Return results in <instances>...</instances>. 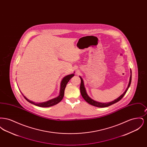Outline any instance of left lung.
I'll return each mask as SVG.
<instances>
[{
	"label": "left lung",
	"instance_id": "1",
	"mask_svg": "<svg viewBox=\"0 0 147 147\" xmlns=\"http://www.w3.org/2000/svg\"><path fill=\"white\" fill-rule=\"evenodd\" d=\"M80 78V79H81V83H80V93H81V95L82 96V97L83 98L84 100L88 102L89 103V104L92 105V106H96V107H108L109 106H111V105H113L115 103H116L117 102L119 101L120 100L122 99V98H123L124 96V95H125V94L126 93V92L128 90L131 83V80H132V71L131 70V76H130V79H129V84L128 85V87L126 89V91L124 92V93L123 94H122L119 98H117V99L115 100L114 101H113L112 102H110L109 103H101V102H98L97 101H95L94 100H93L92 99H91V98H90L86 92L85 90V87H84V83H83V79Z\"/></svg>",
	"mask_w": 147,
	"mask_h": 147
}]
</instances>
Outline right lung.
<instances>
[{
	"label": "right lung",
	"mask_w": 147,
	"mask_h": 147,
	"mask_svg": "<svg viewBox=\"0 0 147 147\" xmlns=\"http://www.w3.org/2000/svg\"><path fill=\"white\" fill-rule=\"evenodd\" d=\"M74 76V74H70L68 75L67 76H65L63 78L61 82V90H60V93H59V95L58 96V97L57 98H55L53 99H52L49 101H48L47 102H43V103H39V104H36L35 103L31 101H30L28 100L27 98H26L25 96H24L23 95V96L24 98L29 102L30 103L34 104V105L37 106H40V107H50V106H52L54 105L57 104L58 103H59L63 98V96H64V90L65 88L66 87L67 84L68 83V82L69 81L70 79Z\"/></svg>",
	"instance_id": "obj_1"
}]
</instances>
